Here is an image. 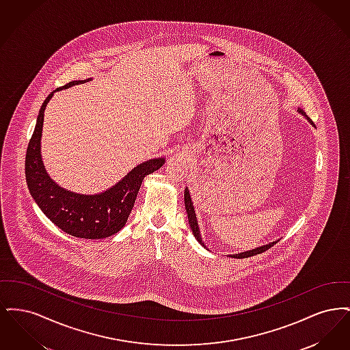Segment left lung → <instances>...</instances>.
<instances>
[{"mask_svg": "<svg viewBox=\"0 0 350 350\" xmlns=\"http://www.w3.org/2000/svg\"><path fill=\"white\" fill-rule=\"evenodd\" d=\"M297 111L299 113L300 116H303V117L306 118V119L308 120V123H310V124H312V126H314V122H312L310 118L306 116V113H304L301 109L298 107V109H297ZM183 200H185V208H186V214H187V219H189V226H190V230H191L193 234L196 236V239H197V241L200 243V245H202L203 248H206L204 243L202 241V234H200V224H198V217H197L196 210H194V204H193V200H191V196H190V190H189V187H185ZM277 241H278V240H275V241H271V243L265 244V245H261V247H257V248H254V250H245V252H240V253H236V254H228V257H233V258H247V257H250V256H254V254H258V253H262V252H265V250H269L270 247H273V245H274Z\"/></svg>", "mask_w": 350, "mask_h": 350, "instance_id": "left-lung-1", "label": "left lung"}]
</instances>
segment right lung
<instances>
[{
  "instance_id": "1",
  "label": "right lung",
  "mask_w": 350,
  "mask_h": 350,
  "mask_svg": "<svg viewBox=\"0 0 350 350\" xmlns=\"http://www.w3.org/2000/svg\"><path fill=\"white\" fill-rule=\"evenodd\" d=\"M88 81H92V79L70 81L51 92L43 102L27 147L25 169L31 197L53 224L68 234L97 240L113 236L124 227L144 177L163 167L167 159L154 157L137 164L116 185L96 194L76 193L55 183L42 159L44 110L56 92Z\"/></svg>"
}]
</instances>
